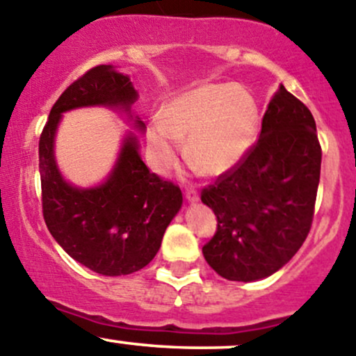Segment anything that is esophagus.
<instances>
[{"instance_id":"1","label":"esophagus","mask_w":356,"mask_h":356,"mask_svg":"<svg viewBox=\"0 0 356 356\" xmlns=\"http://www.w3.org/2000/svg\"><path fill=\"white\" fill-rule=\"evenodd\" d=\"M186 200L191 201V203H196V201L200 200L198 191H196V189H191V188H189L188 191H186Z\"/></svg>"}]
</instances>
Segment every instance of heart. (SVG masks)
<instances>
[{
  "instance_id": "obj_1",
  "label": "heart",
  "mask_w": 356,
  "mask_h": 356,
  "mask_svg": "<svg viewBox=\"0 0 356 356\" xmlns=\"http://www.w3.org/2000/svg\"><path fill=\"white\" fill-rule=\"evenodd\" d=\"M258 129L253 95L239 84H203L177 96L153 118L148 146L156 170L177 163L186 140V158L204 175L234 168L251 148Z\"/></svg>"
}]
</instances>
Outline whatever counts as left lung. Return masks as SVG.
Masks as SVG:
<instances>
[{"instance_id": "left-lung-1", "label": "left lung", "mask_w": 356, "mask_h": 356, "mask_svg": "<svg viewBox=\"0 0 356 356\" xmlns=\"http://www.w3.org/2000/svg\"><path fill=\"white\" fill-rule=\"evenodd\" d=\"M321 161L314 115L281 86L261 118L258 141L201 191L217 215L203 257L218 275L258 281L294 257L314 220Z\"/></svg>"}]
</instances>
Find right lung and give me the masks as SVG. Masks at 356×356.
I'll return each instance as SVG.
<instances>
[{"label": "right lung", "mask_w": 356, "mask_h": 356, "mask_svg": "<svg viewBox=\"0 0 356 356\" xmlns=\"http://www.w3.org/2000/svg\"><path fill=\"white\" fill-rule=\"evenodd\" d=\"M138 98L131 79L98 65L72 82L49 111L39 138L42 217L53 238L75 261L102 275H127L155 258L165 229L182 204L174 182L152 174L127 136L117 163L102 186L79 189L60 174L53 153L63 111L105 105L129 111ZM139 129H145L141 120Z\"/></svg>", "instance_id": "right-lung-1"}]
</instances>
